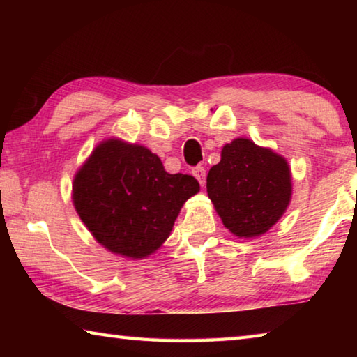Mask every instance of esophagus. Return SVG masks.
Listing matches in <instances>:
<instances>
[{
    "label": "esophagus",
    "mask_w": 357,
    "mask_h": 357,
    "mask_svg": "<svg viewBox=\"0 0 357 357\" xmlns=\"http://www.w3.org/2000/svg\"><path fill=\"white\" fill-rule=\"evenodd\" d=\"M192 174L198 179V183H200L202 185H204V183H206V170H204V167L198 165L192 170Z\"/></svg>",
    "instance_id": "esophagus-1"
}]
</instances>
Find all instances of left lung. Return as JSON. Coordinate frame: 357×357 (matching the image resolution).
<instances>
[{
    "mask_svg": "<svg viewBox=\"0 0 357 357\" xmlns=\"http://www.w3.org/2000/svg\"><path fill=\"white\" fill-rule=\"evenodd\" d=\"M206 189L217 214L239 238L268 231L291 198V173L287 160L247 138H236L222 149L211 168Z\"/></svg>",
    "mask_w": 357,
    "mask_h": 357,
    "instance_id": "left-lung-1",
    "label": "left lung"
}]
</instances>
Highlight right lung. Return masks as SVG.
Returning <instances> with one entry per match:
<instances>
[{"instance_id": "add662e5", "label": "right lung", "mask_w": 357, "mask_h": 357, "mask_svg": "<svg viewBox=\"0 0 357 357\" xmlns=\"http://www.w3.org/2000/svg\"><path fill=\"white\" fill-rule=\"evenodd\" d=\"M198 190L195 178L167 173L148 148L107 140L75 174L74 204L105 249L144 258L170 236L181 206Z\"/></svg>"}]
</instances>
